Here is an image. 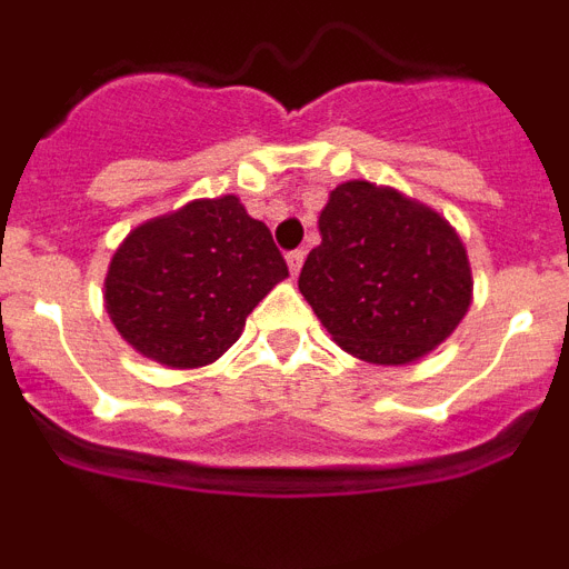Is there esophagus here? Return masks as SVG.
<instances>
[{
  "label": "esophagus",
  "mask_w": 569,
  "mask_h": 569,
  "mask_svg": "<svg viewBox=\"0 0 569 569\" xmlns=\"http://www.w3.org/2000/svg\"><path fill=\"white\" fill-rule=\"evenodd\" d=\"M284 259H288V268H290V273H299L301 270V264H305V250H290L288 256H284Z\"/></svg>",
  "instance_id": "34e87169"
}]
</instances>
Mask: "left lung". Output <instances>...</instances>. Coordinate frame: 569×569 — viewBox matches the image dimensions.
<instances>
[{"instance_id":"8db88e82","label":"left lung","mask_w":569,"mask_h":569,"mask_svg":"<svg viewBox=\"0 0 569 569\" xmlns=\"http://www.w3.org/2000/svg\"><path fill=\"white\" fill-rule=\"evenodd\" d=\"M319 233L299 290L347 353L407 365L441 345L470 308V264L456 230L396 190L339 184Z\"/></svg>"}]
</instances>
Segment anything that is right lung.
Segmentation results:
<instances>
[{
    "mask_svg": "<svg viewBox=\"0 0 569 569\" xmlns=\"http://www.w3.org/2000/svg\"><path fill=\"white\" fill-rule=\"evenodd\" d=\"M288 276L273 236L236 196L190 202L136 228L116 250L104 305L124 341L168 367H202Z\"/></svg>",
    "mask_w": 569,
    "mask_h": 569,
    "instance_id": "1",
    "label": "right lung"
}]
</instances>
